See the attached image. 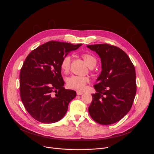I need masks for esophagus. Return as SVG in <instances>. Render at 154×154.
I'll return each mask as SVG.
<instances>
[{"label": "esophagus", "mask_w": 154, "mask_h": 154, "mask_svg": "<svg viewBox=\"0 0 154 154\" xmlns=\"http://www.w3.org/2000/svg\"><path fill=\"white\" fill-rule=\"evenodd\" d=\"M83 94V93L82 92V91H77V95H82V94Z\"/></svg>", "instance_id": "34e87169"}]
</instances>
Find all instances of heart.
Returning <instances> with one entry per match:
<instances>
[{
    "label": "heart",
    "instance_id": "1",
    "mask_svg": "<svg viewBox=\"0 0 154 154\" xmlns=\"http://www.w3.org/2000/svg\"><path fill=\"white\" fill-rule=\"evenodd\" d=\"M82 57L85 61L86 64L90 68H94L96 63L97 60L96 57L90 54L85 53L82 55ZM71 58L69 55H66L63 57L60 64V68L64 73H68L71 68ZM90 79L88 77L71 75L66 79V83L68 86L71 89L76 90H84L85 85L89 83Z\"/></svg>",
    "mask_w": 154,
    "mask_h": 154
}]
</instances>
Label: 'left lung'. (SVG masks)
<instances>
[{
    "label": "left lung",
    "instance_id": "8db88e82",
    "mask_svg": "<svg viewBox=\"0 0 154 154\" xmlns=\"http://www.w3.org/2000/svg\"><path fill=\"white\" fill-rule=\"evenodd\" d=\"M86 46L99 55L102 65L89 113L100 124H114L123 118L132 106L137 92L135 67L119 48L107 44Z\"/></svg>",
    "mask_w": 154,
    "mask_h": 154
}]
</instances>
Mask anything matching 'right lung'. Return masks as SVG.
Listing matches in <instances>:
<instances>
[{
    "mask_svg": "<svg viewBox=\"0 0 154 154\" xmlns=\"http://www.w3.org/2000/svg\"><path fill=\"white\" fill-rule=\"evenodd\" d=\"M82 45L51 41L36 48L26 58L19 75L20 94L35 119L54 123L66 113L76 92L64 89L60 64L64 57Z\"/></svg>",
    "mask_w": 154,
    "mask_h": 154,
    "instance_id": "right-lung-1",
    "label": "right lung"
}]
</instances>
